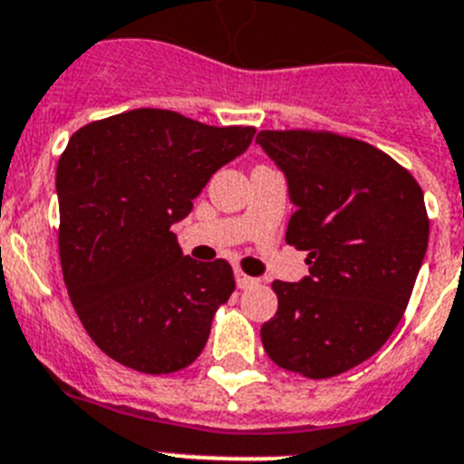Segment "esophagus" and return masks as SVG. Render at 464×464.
I'll list each match as a JSON object with an SVG mask.
<instances>
[{"label": "esophagus", "mask_w": 464, "mask_h": 464, "mask_svg": "<svg viewBox=\"0 0 464 464\" xmlns=\"http://www.w3.org/2000/svg\"><path fill=\"white\" fill-rule=\"evenodd\" d=\"M236 282H237V289H249V286H254V284H258V279L249 277V275L242 273L240 268H236Z\"/></svg>", "instance_id": "34e87169"}]
</instances>
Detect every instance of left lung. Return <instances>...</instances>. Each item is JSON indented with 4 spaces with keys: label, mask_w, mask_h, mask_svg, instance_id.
I'll use <instances>...</instances> for the list:
<instances>
[{
    "label": "left lung",
    "mask_w": 464,
    "mask_h": 464,
    "mask_svg": "<svg viewBox=\"0 0 464 464\" xmlns=\"http://www.w3.org/2000/svg\"><path fill=\"white\" fill-rule=\"evenodd\" d=\"M256 143L286 178V242L310 266L300 282H273L263 349L289 372L335 377L377 353L407 310L428 249L423 189L386 152L331 131H261Z\"/></svg>",
    "instance_id": "1"
}]
</instances>
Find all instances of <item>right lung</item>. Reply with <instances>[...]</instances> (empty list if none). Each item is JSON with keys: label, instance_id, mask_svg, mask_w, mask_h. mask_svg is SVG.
Here are the masks:
<instances>
[{"label": "right lung", "instance_id": "1", "mask_svg": "<svg viewBox=\"0 0 464 464\" xmlns=\"http://www.w3.org/2000/svg\"><path fill=\"white\" fill-rule=\"evenodd\" d=\"M254 133L136 108L69 139L57 164L62 273L87 335L112 361L170 374L203 352L236 279L224 258L185 256L170 227Z\"/></svg>", "mask_w": 464, "mask_h": 464}]
</instances>
